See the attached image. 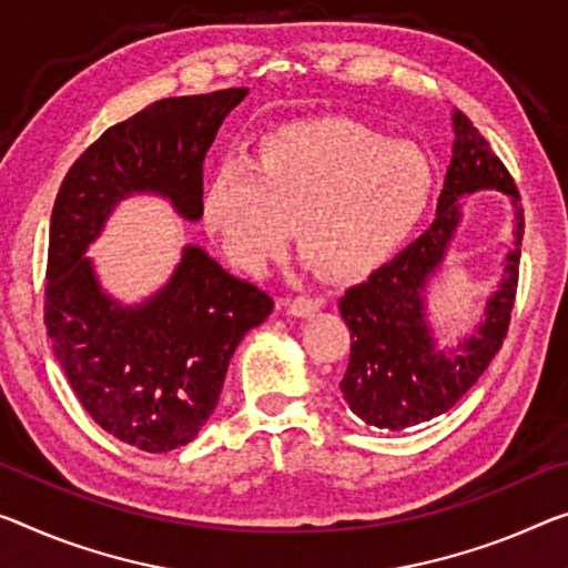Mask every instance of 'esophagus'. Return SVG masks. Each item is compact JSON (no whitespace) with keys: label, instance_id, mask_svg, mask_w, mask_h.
Masks as SVG:
<instances>
[{"label":"esophagus","instance_id":"obj_1","mask_svg":"<svg viewBox=\"0 0 568 568\" xmlns=\"http://www.w3.org/2000/svg\"><path fill=\"white\" fill-rule=\"evenodd\" d=\"M284 304L294 317H310V314L325 307V300L322 296H286Z\"/></svg>","mask_w":568,"mask_h":568}]
</instances>
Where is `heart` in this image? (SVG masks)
<instances>
[{"label":"heart","instance_id":"obj_1","mask_svg":"<svg viewBox=\"0 0 568 568\" xmlns=\"http://www.w3.org/2000/svg\"><path fill=\"white\" fill-rule=\"evenodd\" d=\"M434 172L422 146L347 116L268 129L246 162L217 168L200 217L217 248L248 274L282 254L290 221L302 256L329 276L386 261L422 221Z\"/></svg>","mask_w":568,"mask_h":568}]
</instances>
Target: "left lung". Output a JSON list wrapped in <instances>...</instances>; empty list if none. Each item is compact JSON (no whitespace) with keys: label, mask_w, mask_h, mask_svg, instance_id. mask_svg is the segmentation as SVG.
I'll return each instance as SVG.
<instances>
[{"label":"left lung","mask_w":568,"mask_h":568,"mask_svg":"<svg viewBox=\"0 0 568 568\" xmlns=\"http://www.w3.org/2000/svg\"><path fill=\"white\" fill-rule=\"evenodd\" d=\"M455 150L434 223L412 246L339 296L351 327V363L339 381L345 404L365 424L400 432L449 412L475 386L508 335L518 292L520 241L526 217L518 187L487 139L465 113H452ZM500 189L517 207V241L506 257L504 282L488 301L486 320L455 352H439L425 322L423 292L440 265L460 216L459 196Z\"/></svg>","instance_id":"8db88e82"}]
</instances>
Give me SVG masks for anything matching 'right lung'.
<instances>
[{"instance_id": "right-lung-1", "label": "right lung", "mask_w": 568, "mask_h": 568, "mask_svg": "<svg viewBox=\"0 0 568 568\" xmlns=\"http://www.w3.org/2000/svg\"><path fill=\"white\" fill-rule=\"evenodd\" d=\"M248 89L162 99L106 129L68 170L50 217L45 327L73 394L103 432L136 449L185 447L221 398L235 347L274 310L200 246H185L160 292L134 307L101 290L89 243L134 193L197 221L203 162Z\"/></svg>"}]
</instances>
